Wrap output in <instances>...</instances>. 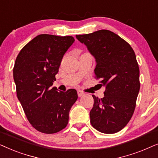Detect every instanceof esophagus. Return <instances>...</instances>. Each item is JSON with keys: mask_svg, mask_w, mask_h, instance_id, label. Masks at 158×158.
Returning a JSON list of instances; mask_svg holds the SVG:
<instances>
[{"mask_svg": "<svg viewBox=\"0 0 158 158\" xmlns=\"http://www.w3.org/2000/svg\"><path fill=\"white\" fill-rule=\"evenodd\" d=\"M84 95H85V94H84L83 91H81V90H77V96H78V97H81V96H84Z\"/></svg>", "mask_w": 158, "mask_h": 158, "instance_id": "34e87169", "label": "esophagus"}]
</instances>
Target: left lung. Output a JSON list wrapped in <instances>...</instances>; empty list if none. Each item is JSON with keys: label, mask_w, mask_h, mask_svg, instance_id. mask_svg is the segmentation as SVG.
Segmentation results:
<instances>
[{"label": "left lung", "mask_w": 158, "mask_h": 158, "mask_svg": "<svg viewBox=\"0 0 158 158\" xmlns=\"http://www.w3.org/2000/svg\"><path fill=\"white\" fill-rule=\"evenodd\" d=\"M76 38L96 58L95 77L106 87L103 98L92 95L90 124L102 133L118 132L130 121L139 91V68L135 52L128 42L109 30Z\"/></svg>", "instance_id": "8db88e82"}]
</instances>
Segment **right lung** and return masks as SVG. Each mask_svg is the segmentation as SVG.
Masks as SVG:
<instances>
[{"label":"right lung","mask_w":158,"mask_h":158,"mask_svg":"<svg viewBox=\"0 0 158 158\" xmlns=\"http://www.w3.org/2000/svg\"><path fill=\"white\" fill-rule=\"evenodd\" d=\"M74 41L71 36L40 34L21 49L15 61L17 97L28 121L40 132L54 134L65 128L77 99L76 90L62 92L51 87L63 55Z\"/></svg>","instance_id":"obj_1"}]
</instances>
